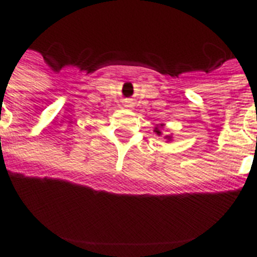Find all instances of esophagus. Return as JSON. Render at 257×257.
Instances as JSON below:
<instances>
[{"instance_id":"esophagus-1","label":"esophagus","mask_w":257,"mask_h":257,"mask_svg":"<svg viewBox=\"0 0 257 257\" xmlns=\"http://www.w3.org/2000/svg\"><path fill=\"white\" fill-rule=\"evenodd\" d=\"M132 106H133L132 102H126V104H125V108H126V109H131Z\"/></svg>"}]
</instances>
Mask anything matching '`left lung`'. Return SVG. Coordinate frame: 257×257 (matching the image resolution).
I'll use <instances>...</instances> for the list:
<instances>
[{"label":"left lung","mask_w":257,"mask_h":257,"mask_svg":"<svg viewBox=\"0 0 257 257\" xmlns=\"http://www.w3.org/2000/svg\"><path fill=\"white\" fill-rule=\"evenodd\" d=\"M163 128H164V124H159L155 126V129H153V132L156 133L157 136H163ZM164 139L167 141H172V135H167V136H164Z\"/></svg>","instance_id":"obj_1"}]
</instances>
